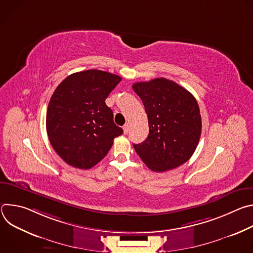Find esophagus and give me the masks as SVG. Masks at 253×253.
I'll return each mask as SVG.
<instances>
[{
  "mask_svg": "<svg viewBox=\"0 0 253 253\" xmlns=\"http://www.w3.org/2000/svg\"><path fill=\"white\" fill-rule=\"evenodd\" d=\"M123 131H124V134H127L129 132V125L128 124H125L123 126Z\"/></svg>",
  "mask_w": 253,
  "mask_h": 253,
  "instance_id": "1",
  "label": "esophagus"
}]
</instances>
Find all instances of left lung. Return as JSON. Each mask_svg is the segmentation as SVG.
<instances>
[{"label": "left lung", "instance_id": "left-lung-1", "mask_svg": "<svg viewBox=\"0 0 253 253\" xmlns=\"http://www.w3.org/2000/svg\"><path fill=\"white\" fill-rule=\"evenodd\" d=\"M148 117L147 139L133 144L149 169L163 172L182 165L194 153L201 135V116L194 96L177 83L156 78L132 86Z\"/></svg>", "mask_w": 253, "mask_h": 253}]
</instances>
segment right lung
I'll return each instance as SVG.
<instances>
[{
    "instance_id": "1",
    "label": "right lung",
    "mask_w": 253,
    "mask_h": 253,
    "mask_svg": "<svg viewBox=\"0 0 253 253\" xmlns=\"http://www.w3.org/2000/svg\"><path fill=\"white\" fill-rule=\"evenodd\" d=\"M121 80L109 72L92 69L71 74L54 91L46 116L47 133L52 147L67 164L92 168L123 133L105 103Z\"/></svg>"
}]
</instances>
